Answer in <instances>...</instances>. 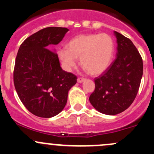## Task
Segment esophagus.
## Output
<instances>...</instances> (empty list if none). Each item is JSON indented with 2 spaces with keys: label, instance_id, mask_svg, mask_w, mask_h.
Listing matches in <instances>:
<instances>
[{
  "label": "esophagus",
  "instance_id": "1",
  "mask_svg": "<svg viewBox=\"0 0 154 154\" xmlns=\"http://www.w3.org/2000/svg\"><path fill=\"white\" fill-rule=\"evenodd\" d=\"M85 80H86V79L83 78V77H78V78H77V82H78L79 83H83V82H84Z\"/></svg>",
  "mask_w": 154,
  "mask_h": 154
}]
</instances>
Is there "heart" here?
I'll return each instance as SVG.
<instances>
[{
	"mask_svg": "<svg viewBox=\"0 0 154 154\" xmlns=\"http://www.w3.org/2000/svg\"><path fill=\"white\" fill-rule=\"evenodd\" d=\"M115 54L114 39L107 33L80 34L71 38L66 48L57 55L63 68L71 71L77 66V59L91 75H100L108 69Z\"/></svg>",
	"mask_w": 154,
	"mask_h": 154,
	"instance_id": "heart-1",
	"label": "heart"
}]
</instances>
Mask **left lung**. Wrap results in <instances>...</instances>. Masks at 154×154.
<instances>
[{"label":"left lung","instance_id":"left-lung-1","mask_svg":"<svg viewBox=\"0 0 154 154\" xmlns=\"http://www.w3.org/2000/svg\"><path fill=\"white\" fill-rule=\"evenodd\" d=\"M116 58L108 69L94 80L89 101L103 114L115 116L127 109L135 100L143 74L140 54L130 38L115 31Z\"/></svg>","mask_w":154,"mask_h":154}]
</instances>
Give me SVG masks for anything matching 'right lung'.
I'll return each mask as SVG.
<instances>
[{
    "instance_id": "add662e5",
    "label": "right lung",
    "mask_w": 154,
    "mask_h": 154,
    "mask_svg": "<svg viewBox=\"0 0 154 154\" xmlns=\"http://www.w3.org/2000/svg\"><path fill=\"white\" fill-rule=\"evenodd\" d=\"M69 29L46 27L31 35L21 45L15 59L13 80L24 106L41 118L58 115L67 103L68 91L77 76L60 67L58 55L51 51Z\"/></svg>"
}]
</instances>
